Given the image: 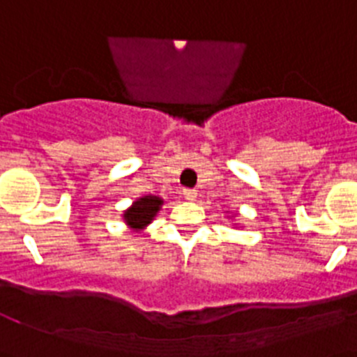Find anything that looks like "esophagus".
Returning <instances> with one entry per match:
<instances>
[{"instance_id":"obj_1","label":"esophagus","mask_w":357,"mask_h":357,"mask_svg":"<svg viewBox=\"0 0 357 357\" xmlns=\"http://www.w3.org/2000/svg\"><path fill=\"white\" fill-rule=\"evenodd\" d=\"M197 191H195V189H184V191H182V197L185 198V200H189V202H193L195 198H197Z\"/></svg>"}]
</instances>
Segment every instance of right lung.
Masks as SVG:
<instances>
[{"label": "right lung", "mask_w": 357, "mask_h": 357, "mask_svg": "<svg viewBox=\"0 0 357 357\" xmlns=\"http://www.w3.org/2000/svg\"><path fill=\"white\" fill-rule=\"evenodd\" d=\"M162 204V198L153 197V195H144V197L137 198V200L123 213V220H125L127 227H130L132 232H141V230L146 229V227L155 220L157 213L160 211Z\"/></svg>", "instance_id": "obj_1"}]
</instances>
